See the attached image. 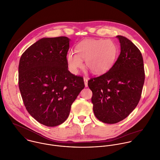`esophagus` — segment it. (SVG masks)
<instances>
[{
  "label": "esophagus",
  "mask_w": 160,
  "mask_h": 160,
  "mask_svg": "<svg viewBox=\"0 0 160 160\" xmlns=\"http://www.w3.org/2000/svg\"><path fill=\"white\" fill-rule=\"evenodd\" d=\"M88 79L86 78H84V84H85V87L86 88H87L88 86Z\"/></svg>",
  "instance_id": "esophagus-1"
}]
</instances>
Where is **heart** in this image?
Here are the masks:
<instances>
[{
	"label": "heart",
	"instance_id": "heart-1",
	"mask_svg": "<svg viewBox=\"0 0 160 160\" xmlns=\"http://www.w3.org/2000/svg\"><path fill=\"white\" fill-rule=\"evenodd\" d=\"M76 54L69 52L67 56L68 68L72 74L83 67L82 60L92 74H104L112 66L117 56V48L110 40H84L76 46Z\"/></svg>",
	"mask_w": 160,
	"mask_h": 160
}]
</instances>
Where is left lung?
<instances>
[{
  "mask_svg": "<svg viewBox=\"0 0 160 160\" xmlns=\"http://www.w3.org/2000/svg\"><path fill=\"white\" fill-rule=\"evenodd\" d=\"M120 54L112 67L104 74L91 78L88 86L95 116L107 124L125 119L137 106L144 82L142 54L128 39L117 36Z\"/></svg>",
  "mask_w": 160,
  "mask_h": 160,
  "instance_id": "1",
  "label": "left lung"
}]
</instances>
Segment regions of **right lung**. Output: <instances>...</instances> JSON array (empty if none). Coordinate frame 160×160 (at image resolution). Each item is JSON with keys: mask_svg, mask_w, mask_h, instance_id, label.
I'll list each match as a JSON object with an SVG mask.
<instances>
[{"mask_svg": "<svg viewBox=\"0 0 160 160\" xmlns=\"http://www.w3.org/2000/svg\"><path fill=\"white\" fill-rule=\"evenodd\" d=\"M70 39L44 38L22 54L19 65V87L28 112L36 121L53 127L64 122L82 89L83 78L68 71Z\"/></svg>", "mask_w": 160, "mask_h": 160, "instance_id": "right-lung-1", "label": "right lung"}]
</instances>
